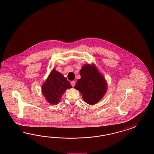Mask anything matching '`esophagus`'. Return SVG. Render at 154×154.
<instances>
[{
  "mask_svg": "<svg viewBox=\"0 0 154 154\" xmlns=\"http://www.w3.org/2000/svg\"><path fill=\"white\" fill-rule=\"evenodd\" d=\"M71 85L72 87H74L75 85V81H71Z\"/></svg>",
  "mask_w": 154,
  "mask_h": 154,
  "instance_id": "obj_1",
  "label": "esophagus"
}]
</instances>
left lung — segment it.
<instances>
[{
    "label": "left lung",
    "instance_id": "8db88e82",
    "mask_svg": "<svg viewBox=\"0 0 154 154\" xmlns=\"http://www.w3.org/2000/svg\"><path fill=\"white\" fill-rule=\"evenodd\" d=\"M81 78L77 80L75 88L82 94L83 100L88 104L99 102L107 90V83L95 65L85 64L80 71Z\"/></svg>",
    "mask_w": 154,
    "mask_h": 154
}]
</instances>
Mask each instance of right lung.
Wrapping results in <instances>:
<instances>
[{"label":"right lung","instance_id":"obj_1","mask_svg":"<svg viewBox=\"0 0 154 154\" xmlns=\"http://www.w3.org/2000/svg\"><path fill=\"white\" fill-rule=\"evenodd\" d=\"M70 82L63 75L53 69L42 85V93L48 102L56 104L66 89L71 88Z\"/></svg>","mask_w":154,"mask_h":154}]
</instances>
